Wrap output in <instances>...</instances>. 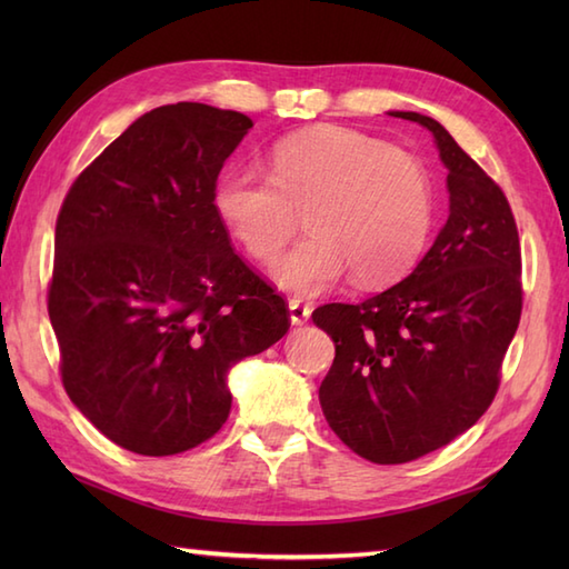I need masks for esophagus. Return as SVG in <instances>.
Wrapping results in <instances>:
<instances>
[{
	"mask_svg": "<svg viewBox=\"0 0 569 569\" xmlns=\"http://www.w3.org/2000/svg\"><path fill=\"white\" fill-rule=\"evenodd\" d=\"M288 310H291V322L293 325H306L310 320V312H312V308L308 303H303L300 298L288 300Z\"/></svg>",
	"mask_w": 569,
	"mask_h": 569,
	"instance_id": "34e87169",
	"label": "esophagus"
}]
</instances>
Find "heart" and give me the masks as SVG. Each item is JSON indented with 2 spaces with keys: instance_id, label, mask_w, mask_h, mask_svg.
Listing matches in <instances>:
<instances>
[{
  "instance_id": "obj_1",
  "label": "heart",
  "mask_w": 569,
  "mask_h": 569,
  "mask_svg": "<svg viewBox=\"0 0 569 569\" xmlns=\"http://www.w3.org/2000/svg\"><path fill=\"white\" fill-rule=\"evenodd\" d=\"M212 208L251 259L273 261L303 212L310 234L273 266V278L298 293H320L349 271L361 288L406 276L428 247L432 186L408 151L342 127H318L283 139L271 171L227 168Z\"/></svg>"
}]
</instances>
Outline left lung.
Wrapping results in <instances>:
<instances>
[{
  "label": "left lung",
  "mask_w": 569,
  "mask_h": 569,
  "mask_svg": "<svg viewBox=\"0 0 569 569\" xmlns=\"http://www.w3.org/2000/svg\"><path fill=\"white\" fill-rule=\"evenodd\" d=\"M391 114L432 131L450 217L401 283L312 310L335 342L322 413L373 465L413 462L485 416L523 310L521 241L497 180L435 119Z\"/></svg>",
  "instance_id": "8db88e82"
}]
</instances>
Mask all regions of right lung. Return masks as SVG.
<instances>
[{
  "label": "right lung",
  "mask_w": 569,
  "mask_h": 569,
  "mask_svg": "<svg viewBox=\"0 0 569 569\" xmlns=\"http://www.w3.org/2000/svg\"><path fill=\"white\" fill-rule=\"evenodd\" d=\"M200 102L139 117L72 180L56 220L48 318L70 401L129 452L192 450L232 408L227 371L291 328L212 208L251 129Z\"/></svg>",
  "instance_id": "obj_1"
}]
</instances>
